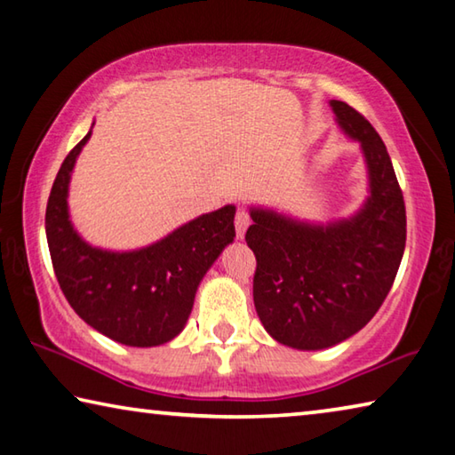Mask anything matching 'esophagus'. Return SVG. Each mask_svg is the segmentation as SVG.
<instances>
[{
    "label": "esophagus",
    "instance_id": "obj_1",
    "mask_svg": "<svg viewBox=\"0 0 455 455\" xmlns=\"http://www.w3.org/2000/svg\"><path fill=\"white\" fill-rule=\"evenodd\" d=\"M248 226H250L248 212L237 210V213H235V235L240 237V240L245 235V229H248Z\"/></svg>",
    "mask_w": 455,
    "mask_h": 455
}]
</instances>
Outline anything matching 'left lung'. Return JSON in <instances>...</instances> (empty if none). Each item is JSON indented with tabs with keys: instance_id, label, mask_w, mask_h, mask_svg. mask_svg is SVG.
I'll return each instance as SVG.
<instances>
[{
	"instance_id": "left-lung-1",
	"label": "left lung",
	"mask_w": 455,
	"mask_h": 455,
	"mask_svg": "<svg viewBox=\"0 0 455 455\" xmlns=\"http://www.w3.org/2000/svg\"><path fill=\"white\" fill-rule=\"evenodd\" d=\"M347 137L359 140L369 197L353 218L307 223L251 207L245 242L258 259L254 304L272 339L300 351L329 348L359 332L381 308L405 250V201L377 131L331 100Z\"/></svg>"
}]
</instances>
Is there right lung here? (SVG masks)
<instances>
[{
	"label": "right lung",
	"instance_id": "1",
	"mask_svg": "<svg viewBox=\"0 0 455 455\" xmlns=\"http://www.w3.org/2000/svg\"><path fill=\"white\" fill-rule=\"evenodd\" d=\"M92 131L72 148L52 185L46 237L58 284L94 331L126 347L165 345L183 331L199 282L234 242L235 207L204 213L147 248H94L68 213L70 175Z\"/></svg>",
	"mask_w": 455,
	"mask_h": 455
}]
</instances>
